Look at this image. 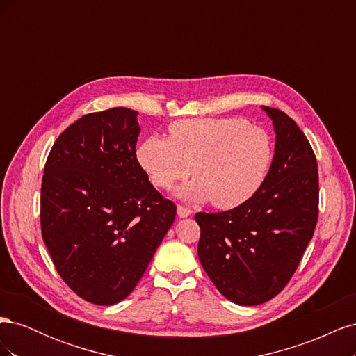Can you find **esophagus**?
Wrapping results in <instances>:
<instances>
[{
  "mask_svg": "<svg viewBox=\"0 0 356 356\" xmlns=\"http://www.w3.org/2000/svg\"><path fill=\"white\" fill-rule=\"evenodd\" d=\"M178 215H179L181 218L190 217V215H191V209H190V208H186V207H182V204H178Z\"/></svg>",
  "mask_w": 356,
  "mask_h": 356,
  "instance_id": "1",
  "label": "esophagus"
}]
</instances>
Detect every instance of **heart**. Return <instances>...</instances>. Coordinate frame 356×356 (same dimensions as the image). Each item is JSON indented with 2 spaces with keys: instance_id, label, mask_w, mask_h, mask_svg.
Masks as SVG:
<instances>
[{
  "instance_id": "obj_1",
  "label": "heart",
  "mask_w": 356,
  "mask_h": 356,
  "mask_svg": "<svg viewBox=\"0 0 356 356\" xmlns=\"http://www.w3.org/2000/svg\"><path fill=\"white\" fill-rule=\"evenodd\" d=\"M170 139L149 136L138 149L153 184L169 190L191 170L196 181L179 190L187 200L233 209L263 186L273 159L270 136L239 117L184 118L169 126Z\"/></svg>"
}]
</instances>
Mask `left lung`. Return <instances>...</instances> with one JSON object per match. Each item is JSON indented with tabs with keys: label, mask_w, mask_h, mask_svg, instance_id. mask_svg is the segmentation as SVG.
I'll return each mask as SVG.
<instances>
[{
	"label": "left lung",
	"mask_w": 356,
	"mask_h": 356,
	"mask_svg": "<svg viewBox=\"0 0 356 356\" xmlns=\"http://www.w3.org/2000/svg\"><path fill=\"white\" fill-rule=\"evenodd\" d=\"M263 110L276 134L263 186L241 207L195 215L202 267L220 293L241 306L266 303L285 288L319 213L318 163L306 135L284 111Z\"/></svg>",
	"instance_id": "8db88e82"
}]
</instances>
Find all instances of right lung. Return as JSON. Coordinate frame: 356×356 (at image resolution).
I'll return each instance as SVG.
<instances>
[{"label":"right lung","instance_id":"right-lung-1","mask_svg":"<svg viewBox=\"0 0 356 356\" xmlns=\"http://www.w3.org/2000/svg\"><path fill=\"white\" fill-rule=\"evenodd\" d=\"M136 115L118 106L70 124L41 182V234L53 264L75 294L99 306L132 293L177 215L136 159Z\"/></svg>","mask_w":356,"mask_h":356}]
</instances>
